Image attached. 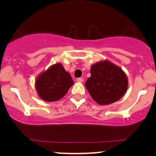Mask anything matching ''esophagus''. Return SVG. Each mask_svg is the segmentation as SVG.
I'll return each mask as SVG.
<instances>
[{
	"label": "esophagus",
	"mask_w": 156,
	"mask_h": 156,
	"mask_svg": "<svg viewBox=\"0 0 156 156\" xmlns=\"http://www.w3.org/2000/svg\"><path fill=\"white\" fill-rule=\"evenodd\" d=\"M77 80V82H79V83H82V82H83V78H78V79L76 80Z\"/></svg>",
	"instance_id": "1"
}]
</instances>
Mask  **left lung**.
Returning <instances> with one entry per match:
<instances>
[{
    "label": "left lung",
    "instance_id": "left-lung-1",
    "mask_svg": "<svg viewBox=\"0 0 156 156\" xmlns=\"http://www.w3.org/2000/svg\"><path fill=\"white\" fill-rule=\"evenodd\" d=\"M90 74L85 86L98 104L105 105L115 102L127 90L128 80L125 73L108 60L92 65Z\"/></svg>",
    "mask_w": 156,
    "mask_h": 156
}]
</instances>
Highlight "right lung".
Instances as JSON below:
<instances>
[{"mask_svg":"<svg viewBox=\"0 0 156 156\" xmlns=\"http://www.w3.org/2000/svg\"><path fill=\"white\" fill-rule=\"evenodd\" d=\"M73 83L70 74L57 63L38 76L35 87L41 99L51 102L62 98Z\"/></svg>","mask_w":156,"mask_h":156,"instance_id":"1","label":"right lung"}]
</instances>
